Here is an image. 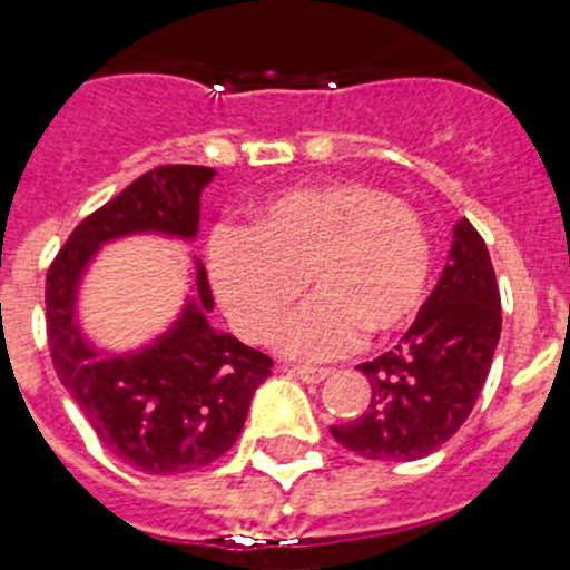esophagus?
Instances as JSON below:
<instances>
[{
    "label": "esophagus",
    "mask_w": 570,
    "mask_h": 570,
    "mask_svg": "<svg viewBox=\"0 0 570 570\" xmlns=\"http://www.w3.org/2000/svg\"><path fill=\"white\" fill-rule=\"evenodd\" d=\"M289 372L306 383H322L327 375H331V370H325V366H303V364L289 366Z\"/></svg>",
    "instance_id": "1"
}]
</instances>
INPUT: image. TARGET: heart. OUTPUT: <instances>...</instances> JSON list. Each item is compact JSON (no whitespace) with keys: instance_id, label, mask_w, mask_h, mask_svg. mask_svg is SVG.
<instances>
[{"instance_id":"heart-1","label":"heart","mask_w":570,"mask_h":570,"mask_svg":"<svg viewBox=\"0 0 570 570\" xmlns=\"http://www.w3.org/2000/svg\"><path fill=\"white\" fill-rule=\"evenodd\" d=\"M209 273L223 308L248 338H267L303 292L314 297L275 333L284 353L331 358L370 333L383 338L428 297L433 245L405 200L364 181H327L275 195L248 232L220 228Z\"/></svg>"}]
</instances>
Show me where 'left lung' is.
Listing matches in <instances>:
<instances>
[{
	"label": "left lung",
	"instance_id": "left-lung-1",
	"mask_svg": "<svg viewBox=\"0 0 570 570\" xmlns=\"http://www.w3.org/2000/svg\"><path fill=\"white\" fill-rule=\"evenodd\" d=\"M502 333V301L485 243L469 220L452 232L450 262L416 322L389 353L358 370L372 400L333 424L344 450L370 461H419L444 446L485 386Z\"/></svg>",
	"mask_w": 570,
	"mask_h": 570
}]
</instances>
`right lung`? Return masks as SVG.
<instances>
[{
  "label": "right lung",
  "mask_w": 570,
  "mask_h": 570,
  "mask_svg": "<svg viewBox=\"0 0 570 570\" xmlns=\"http://www.w3.org/2000/svg\"><path fill=\"white\" fill-rule=\"evenodd\" d=\"M212 176L204 165H159L135 178L73 228L46 275V333L57 377L105 450L146 474H184L226 455L273 358L209 325L215 301L198 258L195 297L181 317L135 353H99L82 336L77 292L105 243L129 234L195 239L200 189Z\"/></svg>",
  "instance_id": "add662e5"
}]
</instances>
